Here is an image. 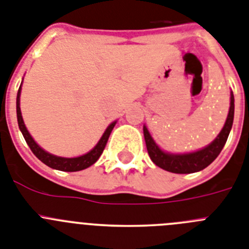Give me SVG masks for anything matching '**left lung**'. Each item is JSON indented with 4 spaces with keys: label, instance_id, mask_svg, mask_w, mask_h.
Instances as JSON below:
<instances>
[{
    "label": "left lung",
    "instance_id": "obj_1",
    "mask_svg": "<svg viewBox=\"0 0 249 249\" xmlns=\"http://www.w3.org/2000/svg\"><path fill=\"white\" fill-rule=\"evenodd\" d=\"M233 118H234V95H233V92H231V106H229L228 116L219 135L205 147L194 151V152H186V154H171V152L161 150L148 132L147 127L143 126V136H145L146 147H147L150 159L155 165L174 174H191L201 171L215 160L226 145L229 132L233 126Z\"/></svg>",
    "mask_w": 249,
    "mask_h": 249
}]
</instances>
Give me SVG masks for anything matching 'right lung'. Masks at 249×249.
<instances>
[{"instance_id": "right-lung-1", "label": "right lung", "mask_w": 249, "mask_h": 249, "mask_svg": "<svg viewBox=\"0 0 249 249\" xmlns=\"http://www.w3.org/2000/svg\"><path fill=\"white\" fill-rule=\"evenodd\" d=\"M20 95H21V86L18 88V98H16V113H18V128H20L21 133H22L23 139L26 141V143L29 145V147L31 148V151L34 152L37 159H39L41 162H44L45 165H48L49 167L55 170H60V171H68V173H73V171H80V170H84L87 167L92 166L95 161L98 160L99 156L103 152L104 147L107 145V141L109 139V135L112 132V129L116 126L117 121L112 122L109 126L107 127V129L104 131V133L102 135L101 140L98 141V143L92 148V150L87 152V154L82 155V156L78 157H60L56 156V155H53L48 151H45L44 148L40 147L37 143L35 142V140L31 137L30 132L27 131L25 123L22 120V114H21V108H20Z\"/></svg>"}]
</instances>
